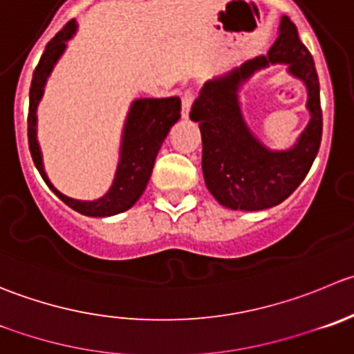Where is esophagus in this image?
Returning <instances> with one entry per match:
<instances>
[{"mask_svg": "<svg viewBox=\"0 0 354 354\" xmlns=\"http://www.w3.org/2000/svg\"><path fill=\"white\" fill-rule=\"evenodd\" d=\"M192 104H194V93L190 90H187L183 93V97H181V118L183 119H188V115H190Z\"/></svg>", "mask_w": 354, "mask_h": 354, "instance_id": "1", "label": "esophagus"}]
</instances>
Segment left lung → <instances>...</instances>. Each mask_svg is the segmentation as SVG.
Wrapping results in <instances>:
<instances>
[{
	"label": "left lung",
	"instance_id": "1",
	"mask_svg": "<svg viewBox=\"0 0 354 354\" xmlns=\"http://www.w3.org/2000/svg\"><path fill=\"white\" fill-rule=\"evenodd\" d=\"M287 63L290 73L307 84L310 122L292 149L270 151L246 126L239 111V86L254 71ZM192 121L202 135V173L212 197L228 209L261 211L286 201L306 178L322 142L320 82L315 62L301 43L297 27L283 15L268 55L204 84L192 105Z\"/></svg>",
	"mask_w": 354,
	"mask_h": 354
}]
</instances>
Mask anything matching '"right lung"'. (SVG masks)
I'll return each instance as SVG.
<instances>
[{
  "instance_id": "1",
  "label": "right lung",
  "mask_w": 354,
  "mask_h": 354,
  "mask_svg": "<svg viewBox=\"0 0 354 354\" xmlns=\"http://www.w3.org/2000/svg\"><path fill=\"white\" fill-rule=\"evenodd\" d=\"M75 27H77L75 20L65 24L64 29L57 32V36L46 44L44 53L39 58V64L34 68L29 91V115H27L29 150L34 166L37 167L44 183L62 202L84 216L105 218V216H114L128 211L142 197L150 180V174H152L153 162H156L160 145L174 122H178V119L181 118V100L178 97H169L140 98V100L133 102L128 118H126L124 129H122L121 157H119L114 181L104 197L97 198V201H77V198H71L58 192L44 173L43 157H41V149L36 136V109L43 97L48 75L51 74L53 65L57 64V60L67 48L65 43L75 34Z\"/></svg>"
}]
</instances>
